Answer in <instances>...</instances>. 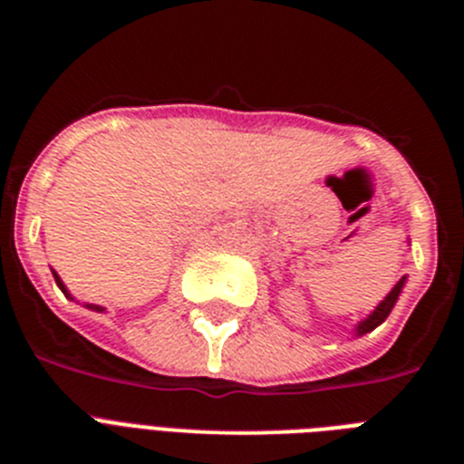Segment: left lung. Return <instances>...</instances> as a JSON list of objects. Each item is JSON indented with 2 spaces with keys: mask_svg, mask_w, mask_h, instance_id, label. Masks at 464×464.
<instances>
[{
  "mask_svg": "<svg viewBox=\"0 0 464 464\" xmlns=\"http://www.w3.org/2000/svg\"><path fill=\"white\" fill-rule=\"evenodd\" d=\"M404 283H407V276H401L400 281L395 283V288H392L391 293L385 295V297L381 299L379 304L374 306V311H372V314L367 315V318H362V321H360L358 325H355V330H353L355 337H362V334H367V332L376 330V327H379L381 323H383L385 318H388V315H391L392 306H395L397 297H400L401 288H404Z\"/></svg>",
  "mask_w": 464,
  "mask_h": 464,
  "instance_id": "left-lung-1",
  "label": "left lung"
}]
</instances>
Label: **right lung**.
Returning a JSON list of instances; mask_svg holds the SVG:
<instances>
[{
	"label": "right lung",
	"mask_w": 464,
	"mask_h": 464,
	"mask_svg": "<svg viewBox=\"0 0 464 464\" xmlns=\"http://www.w3.org/2000/svg\"><path fill=\"white\" fill-rule=\"evenodd\" d=\"M53 278H55L57 288L63 290V293L67 295L69 299H73V297H72V293H69V290H67V285H64V281H63V278H60V274H57L55 269H53ZM85 309H90V311H97V314H102V311H104V306H100V304H85Z\"/></svg>",
	"instance_id": "right-lung-1"
}]
</instances>
